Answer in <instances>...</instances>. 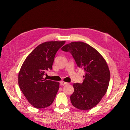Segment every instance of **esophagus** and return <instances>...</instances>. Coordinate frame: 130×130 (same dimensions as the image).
Listing matches in <instances>:
<instances>
[{"label":"esophagus","instance_id":"obj_1","mask_svg":"<svg viewBox=\"0 0 130 130\" xmlns=\"http://www.w3.org/2000/svg\"><path fill=\"white\" fill-rule=\"evenodd\" d=\"M60 84L62 85H65L66 84H67V83L63 82V81H61V82H60Z\"/></svg>","mask_w":130,"mask_h":130}]
</instances>
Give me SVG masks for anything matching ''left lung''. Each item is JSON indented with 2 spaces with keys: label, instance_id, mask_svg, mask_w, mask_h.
<instances>
[{
  "label": "left lung",
  "instance_id": "obj_1",
  "mask_svg": "<svg viewBox=\"0 0 130 130\" xmlns=\"http://www.w3.org/2000/svg\"><path fill=\"white\" fill-rule=\"evenodd\" d=\"M61 50L70 52L78 67L85 71L83 83L73 85L71 103L80 110L92 109L101 101L108 87L110 71L106 60L94 48L80 41L68 43Z\"/></svg>",
  "mask_w": 130,
  "mask_h": 130
}]
</instances>
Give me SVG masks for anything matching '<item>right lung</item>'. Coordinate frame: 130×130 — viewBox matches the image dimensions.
<instances>
[{
	"mask_svg": "<svg viewBox=\"0 0 130 130\" xmlns=\"http://www.w3.org/2000/svg\"><path fill=\"white\" fill-rule=\"evenodd\" d=\"M63 41H47L37 46L27 57L18 74V84L24 95L36 108L47 107L53 103L59 89V82L43 78L46 70L52 69L57 51Z\"/></svg>",
	"mask_w": 130,
	"mask_h": 130,
	"instance_id": "add662e5",
	"label": "right lung"
}]
</instances>
